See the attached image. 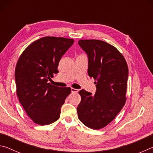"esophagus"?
<instances>
[{"instance_id": "34e87169", "label": "esophagus", "mask_w": 153, "mask_h": 153, "mask_svg": "<svg viewBox=\"0 0 153 153\" xmlns=\"http://www.w3.org/2000/svg\"><path fill=\"white\" fill-rule=\"evenodd\" d=\"M78 91H79V90H77V89H75V88H71V92L72 93H77V92H78Z\"/></svg>"}]
</instances>
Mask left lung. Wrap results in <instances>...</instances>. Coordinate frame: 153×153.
I'll return each mask as SVG.
<instances>
[{
  "instance_id": "8db88e82",
  "label": "left lung",
  "mask_w": 153,
  "mask_h": 153,
  "mask_svg": "<svg viewBox=\"0 0 153 153\" xmlns=\"http://www.w3.org/2000/svg\"><path fill=\"white\" fill-rule=\"evenodd\" d=\"M79 45L88 57V73L96 80L94 95L79 91L81 102L77 108L79 120L93 129L110 123L126 102L128 67L115 46L99 40H80Z\"/></svg>"
}]
</instances>
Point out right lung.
Masks as SVG:
<instances>
[{
	"label": "right lung",
	"instance_id": "add662e5",
	"mask_svg": "<svg viewBox=\"0 0 153 153\" xmlns=\"http://www.w3.org/2000/svg\"><path fill=\"white\" fill-rule=\"evenodd\" d=\"M74 39L46 36L33 42L23 52L15 67L19 102L30 118L40 126L55 122L71 90L48 83L58 73L59 63Z\"/></svg>",
	"mask_w": 153,
	"mask_h": 153
}]
</instances>
